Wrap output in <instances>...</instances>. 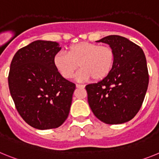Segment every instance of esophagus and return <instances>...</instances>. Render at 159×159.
<instances>
[{"label": "esophagus", "mask_w": 159, "mask_h": 159, "mask_svg": "<svg viewBox=\"0 0 159 159\" xmlns=\"http://www.w3.org/2000/svg\"><path fill=\"white\" fill-rule=\"evenodd\" d=\"M85 85L84 84H76V88H84Z\"/></svg>", "instance_id": "1"}]
</instances>
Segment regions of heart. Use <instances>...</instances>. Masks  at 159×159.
I'll list each match as a JSON object with an SVG mask.
<instances>
[{"label":"heart","instance_id":"b5f03b06","mask_svg":"<svg viewBox=\"0 0 159 159\" xmlns=\"http://www.w3.org/2000/svg\"><path fill=\"white\" fill-rule=\"evenodd\" d=\"M114 60L115 52L110 46L80 42L68 48L67 53L56 54L53 63L60 75L67 80L74 76L80 64L81 69L76 78L85 81L91 77L95 80L105 78L111 70Z\"/></svg>","mask_w":159,"mask_h":159}]
</instances>
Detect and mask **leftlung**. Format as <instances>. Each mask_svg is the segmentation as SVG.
Masks as SVG:
<instances>
[{
  "label": "left lung",
  "mask_w": 159,
  "mask_h": 159,
  "mask_svg": "<svg viewBox=\"0 0 159 159\" xmlns=\"http://www.w3.org/2000/svg\"><path fill=\"white\" fill-rule=\"evenodd\" d=\"M96 42L109 44L115 60L103 80L85 88L90 107L107 124L130 121L140 110L148 88L145 54L139 46L120 36L111 35Z\"/></svg>",
  "instance_id": "1"
}]
</instances>
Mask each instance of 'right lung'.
<instances>
[{"mask_svg":"<svg viewBox=\"0 0 159 159\" xmlns=\"http://www.w3.org/2000/svg\"><path fill=\"white\" fill-rule=\"evenodd\" d=\"M61 48L53 41L36 40L14 55L8 88L20 116L39 130L57 128L69 114L75 84L55 67L53 59Z\"/></svg>","mask_w":159,"mask_h":159,"instance_id":"add662e5","label":"right lung"}]
</instances>
